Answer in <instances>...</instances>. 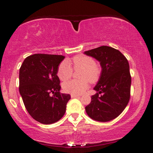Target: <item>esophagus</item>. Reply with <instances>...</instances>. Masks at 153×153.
Returning <instances> with one entry per match:
<instances>
[{"instance_id": "34e87169", "label": "esophagus", "mask_w": 153, "mask_h": 153, "mask_svg": "<svg viewBox=\"0 0 153 153\" xmlns=\"http://www.w3.org/2000/svg\"><path fill=\"white\" fill-rule=\"evenodd\" d=\"M71 96L72 98H75V97H80V96H79V95H74V94H71Z\"/></svg>"}]
</instances>
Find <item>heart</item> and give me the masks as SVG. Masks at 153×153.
<instances>
[{
  "label": "heart",
  "mask_w": 153,
  "mask_h": 153,
  "mask_svg": "<svg viewBox=\"0 0 153 153\" xmlns=\"http://www.w3.org/2000/svg\"><path fill=\"white\" fill-rule=\"evenodd\" d=\"M71 62V61H70ZM73 68L81 69L79 78L82 80H70L62 85L63 91L68 93L80 95L88 88V80L91 83L98 81L100 77V70L95 65V62L91 57L86 56H76L72 60ZM73 69L68 60H63L58 65L57 75L62 81H66L71 78Z\"/></svg>",
  "instance_id": "obj_1"
}]
</instances>
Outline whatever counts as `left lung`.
Wrapping results in <instances>:
<instances>
[{"instance_id":"left-lung-1","label":"left lung","mask_w":153,"mask_h":153,"mask_svg":"<svg viewBox=\"0 0 153 153\" xmlns=\"http://www.w3.org/2000/svg\"><path fill=\"white\" fill-rule=\"evenodd\" d=\"M84 54L98 60L102 68L94 88L97 93L92 95L91 103L85 107L86 113L96 121L112 120L120 115L130 100L129 62L118 50L106 45L85 51Z\"/></svg>"}]
</instances>
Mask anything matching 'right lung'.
<instances>
[{
	"label": "right lung",
	"mask_w": 153,
	"mask_h": 153,
	"mask_svg": "<svg viewBox=\"0 0 153 153\" xmlns=\"http://www.w3.org/2000/svg\"><path fill=\"white\" fill-rule=\"evenodd\" d=\"M65 56L34 54L24 60L19 72V92L27 111L42 124L56 123L65 115L69 94L60 92L57 75Z\"/></svg>",
	"instance_id": "obj_1"
}]
</instances>
